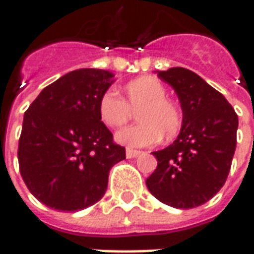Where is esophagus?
<instances>
[{"instance_id":"esophagus-1","label":"esophagus","mask_w":254,"mask_h":254,"mask_svg":"<svg viewBox=\"0 0 254 254\" xmlns=\"http://www.w3.org/2000/svg\"><path fill=\"white\" fill-rule=\"evenodd\" d=\"M137 155H140V151H137V149L127 148V158H129V159H132V158H136Z\"/></svg>"}]
</instances>
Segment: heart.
<instances>
[{"mask_svg":"<svg viewBox=\"0 0 254 254\" xmlns=\"http://www.w3.org/2000/svg\"><path fill=\"white\" fill-rule=\"evenodd\" d=\"M125 98L114 89H107L99 99L100 120L107 127H122L138 110L140 122L121 129L117 141L127 147H149L162 136L171 140L182 127L181 109L167 99L165 85L154 77H141L127 83L124 88Z\"/></svg>","mask_w":254,"mask_h":254,"instance_id":"1","label":"heart"}]
</instances>
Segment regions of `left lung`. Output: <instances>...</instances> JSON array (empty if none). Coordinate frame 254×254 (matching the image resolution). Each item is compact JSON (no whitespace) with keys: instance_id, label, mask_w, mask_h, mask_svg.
<instances>
[{"instance_id":"8db88e82","label":"left lung","mask_w":254,"mask_h":254,"mask_svg":"<svg viewBox=\"0 0 254 254\" xmlns=\"http://www.w3.org/2000/svg\"><path fill=\"white\" fill-rule=\"evenodd\" d=\"M158 76L174 88L184 117L176 141L152 152L158 167L145 184L163 204L182 209L198 207L227 180L238 116L223 95L189 69L170 67Z\"/></svg>"}]
</instances>
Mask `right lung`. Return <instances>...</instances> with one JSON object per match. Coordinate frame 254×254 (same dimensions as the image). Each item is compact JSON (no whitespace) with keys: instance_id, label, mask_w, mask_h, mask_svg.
Instances as JSON below:
<instances>
[{"instance_id":"add662e5","label":"right lung","mask_w":254,"mask_h":254,"mask_svg":"<svg viewBox=\"0 0 254 254\" xmlns=\"http://www.w3.org/2000/svg\"><path fill=\"white\" fill-rule=\"evenodd\" d=\"M114 74L77 69L42 89L24 113L20 134V174L28 190L58 211H80L98 202L113 166L125 148L99 116V99Z\"/></svg>"}]
</instances>
